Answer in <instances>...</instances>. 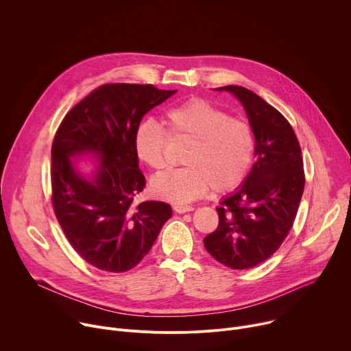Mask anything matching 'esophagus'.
<instances>
[{
    "instance_id": "1",
    "label": "esophagus",
    "mask_w": 351,
    "mask_h": 351,
    "mask_svg": "<svg viewBox=\"0 0 351 351\" xmlns=\"http://www.w3.org/2000/svg\"><path fill=\"white\" fill-rule=\"evenodd\" d=\"M173 210L179 214H183V213H189V211H193V207L191 206H187V204H173Z\"/></svg>"
}]
</instances>
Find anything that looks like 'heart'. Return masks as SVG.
I'll return each mask as SVG.
<instances>
[{
	"mask_svg": "<svg viewBox=\"0 0 351 351\" xmlns=\"http://www.w3.org/2000/svg\"><path fill=\"white\" fill-rule=\"evenodd\" d=\"M164 125L167 130L157 121L145 119L133 136L136 157L153 169L165 164L168 136L189 141L182 157L184 165L162 171L152 180L153 190L162 198L184 203L203 197L211 187L226 193L240 186L252 169L256 154L252 126L207 99L191 98L168 108Z\"/></svg>",
	"mask_w": 351,
	"mask_h": 351,
	"instance_id": "b5f03b06",
	"label": "heart"
}]
</instances>
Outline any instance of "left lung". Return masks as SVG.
<instances>
[{
	"label": "left lung",
	"mask_w": 351,
	"mask_h": 351,
	"mask_svg": "<svg viewBox=\"0 0 351 351\" xmlns=\"http://www.w3.org/2000/svg\"><path fill=\"white\" fill-rule=\"evenodd\" d=\"M217 90L244 106L257 161L244 184L221 202L218 228L204 245L225 267L248 269L268 260L293 228L306 183L302 147L289 121L256 93L233 84Z\"/></svg>",
	"instance_id": "obj_1"
}]
</instances>
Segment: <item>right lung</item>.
<instances>
[{"mask_svg": "<svg viewBox=\"0 0 351 351\" xmlns=\"http://www.w3.org/2000/svg\"><path fill=\"white\" fill-rule=\"evenodd\" d=\"M176 90L107 83L77 103L58 126L51 147V202L64 234L90 265L114 274L134 268L153 247L172 208L136 203L145 179L133 136L143 117ZM100 156L93 182L79 177L69 156Z\"/></svg>", "mask_w": 351, "mask_h": 351, "instance_id": "add662e5", "label": "right lung"}]
</instances>
